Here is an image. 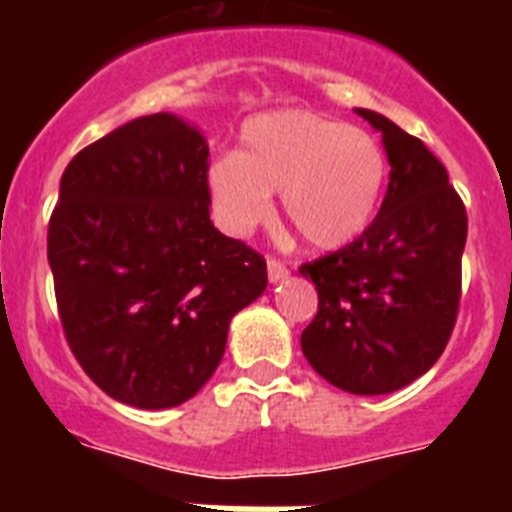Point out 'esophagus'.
<instances>
[{
  "mask_svg": "<svg viewBox=\"0 0 512 512\" xmlns=\"http://www.w3.org/2000/svg\"><path fill=\"white\" fill-rule=\"evenodd\" d=\"M266 271H269V282H271V284L284 282V279L289 277V269L282 264V261H277V259H269V261H266Z\"/></svg>",
  "mask_w": 512,
  "mask_h": 512,
  "instance_id": "34e87169",
  "label": "esophagus"
}]
</instances>
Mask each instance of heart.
I'll use <instances>...</instances> for the list:
<instances>
[{"label": "heart", "mask_w": 512, "mask_h": 512, "mask_svg": "<svg viewBox=\"0 0 512 512\" xmlns=\"http://www.w3.org/2000/svg\"><path fill=\"white\" fill-rule=\"evenodd\" d=\"M390 179L382 143L361 128L305 110L248 120L238 153L207 171L215 210L230 233L246 235L271 217V194L312 248L333 251L359 238L377 215Z\"/></svg>", "instance_id": "obj_1"}]
</instances>
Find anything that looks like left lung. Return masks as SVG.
<instances>
[{"instance_id": "1", "label": "left lung", "mask_w": 512, "mask_h": 512, "mask_svg": "<svg viewBox=\"0 0 512 512\" xmlns=\"http://www.w3.org/2000/svg\"><path fill=\"white\" fill-rule=\"evenodd\" d=\"M382 133L390 184L374 223L341 251L302 264L318 315L302 354L333 387L387 395L443 354L461 300L467 210L443 164L395 122L356 110Z\"/></svg>"}]
</instances>
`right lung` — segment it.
Here are the masks:
<instances>
[{
	"label": "right lung",
	"mask_w": 512,
	"mask_h": 512,
	"mask_svg": "<svg viewBox=\"0 0 512 512\" xmlns=\"http://www.w3.org/2000/svg\"><path fill=\"white\" fill-rule=\"evenodd\" d=\"M205 135L138 117L71 158L48 223L58 315L76 361L112 400L176 408L225 354L266 261L210 220Z\"/></svg>",
	"instance_id": "obj_1"
}]
</instances>
